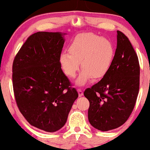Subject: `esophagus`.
Wrapping results in <instances>:
<instances>
[{
    "label": "esophagus",
    "instance_id": "1",
    "mask_svg": "<svg viewBox=\"0 0 150 150\" xmlns=\"http://www.w3.org/2000/svg\"><path fill=\"white\" fill-rule=\"evenodd\" d=\"M77 91H78V94H79V96H81L82 95H83V91H82V90L81 88H77Z\"/></svg>",
    "mask_w": 150,
    "mask_h": 150
}]
</instances>
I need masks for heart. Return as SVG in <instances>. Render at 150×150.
I'll use <instances>...</instances> for the list:
<instances>
[{
	"label": "heart",
	"instance_id": "heart-1",
	"mask_svg": "<svg viewBox=\"0 0 150 150\" xmlns=\"http://www.w3.org/2000/svg\"><path fill=\"white\" fill-rule=\"evenodd\" d=\"M68 52L59 57L61 67L67 76L74 78L79 69H83L76 81L84 85L91 78L101 79L107 74L113 64L115 49L110 40L91 33H84L74 38Z\"/></svg>",
	"mask_w": 150,
	"mask_h": 150
}]
</instances>
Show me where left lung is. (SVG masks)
I'll list each match as a JSON object with an SVG mask.
<instances>
[{"mask_svg": "<svg viewBox=\"0 0 150 150\" xmlns=\"http://www.w3.org/2000/svg\"><path fill=\"white\" fill-rule=\"evenodd\" d=\"M139 59L129 38L117 30V46L110 70L83 92L89 101L88 119L106 132L122 126L132 112L139 89Z\"/></svg>", "mask_w": 150, "mask_h": 150, "instance_id": "obj_1", "label": "left lung"}]
</instances>
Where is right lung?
<instances>
[{"mask_svg": "<svg viewBox=\"0 0 150 150\" xmlns=\"http://www.w3.org/2000/svg\"><path fill=\"white\" fill-rule=\"evenodd\" d=\"M60 32H37L14 58L12 79L19 111L32 126L48 132L64 127L79 94L63 72Z\"/></svg>", "mask_w": 150, "mask_h": 150, "instance_id": "1", "label": "right lung"}]
</instances>
